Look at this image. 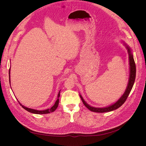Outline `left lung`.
I'll return each instance as SVG.
<instances>
[{"instance_id":"left-lung-1","label":"left lung","mask_w":146,"mask_h":146,"mask_svg":"<svg viewBox=\"0 0 146 146\" xmlns=\"http://www.w3.org/2000/svg\"><path fill=\"white\" fill-rule=\"evenodd\" d=\"M126 46V48H127L128 53H129V64H130V77H129V83H128V85L127 87V89L125 91L121 97V98L119 99L116 103H114V104H112L111 105H110L108 107H104V108H96L91 107V106L88 105L86 102L83 99L82 96L80 95V98L83 102V104L85 105V107L89 109L90 111H93V112H96V113H105V112H108V111H113L114 110H116L118 108L121 107V105H122L125 100H127L128 96H129L130 92L133 88V84L135 80V77H136V65L135 61L133 59V54L131 53V48L129 47Z\"/></svg>"}]
</instances>
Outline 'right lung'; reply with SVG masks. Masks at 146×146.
Masks as SVG:
<instances>
[{"label": "right lung", "mask_w": 146, "mask_h": 146, "mask_svg": "<svg viewBox=\"0 0 146 146\" xmlns=\"http://www.w3.org/2000/svg\"><path fill=\"white\" fill-rule=\"evenodd\" d=\"M9 81H10V68L9 70ZM60 96V91H59V93L58 94V97H57V100H56L55 104L54 105L53 107H52L50 108L49 109H47L45 110H34V109H32V108H29L27 107H25L24 106H23L22 104H20V105L22 106V107L23 108H24L25 110H27V111L32 113H34V114H47V113H50L52 112H54L55 110L57 108L58 106V104H59V98Z\"/></svg>", "instance_id": "add662e5"}]
</instances>
